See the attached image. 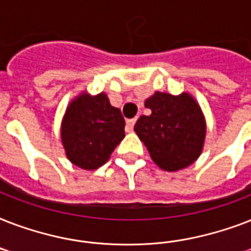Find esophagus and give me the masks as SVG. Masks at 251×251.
I'll use <instances>...</instances> for the list:
<instances>
[{
    "mask_svg": "<svg viewBox=\"0 0 251 251\" xmlns=\"http://www.w3.org/2000/svg\"><path fill=\"white\" fill-rule=\"evenodd\" d=\"M135 121H137V118H130V120L126 121V131H131L133 130L134 125H135Z\"/></svg>",
    "mask_w": 251,
    "mask_h": 251,
    "instance_id": "1",
    "label": "esophagus"
}]
</instances>
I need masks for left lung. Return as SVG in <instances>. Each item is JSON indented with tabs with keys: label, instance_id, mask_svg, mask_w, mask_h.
Returning a JSON list of instances; mask_svg holds the SVG:
<instances>
[{
	"label": "left lung",
	"instance_id": "8db88e82",
	"mask_svg": "<svg viewBox=\"0 0 251 251\" xmlns=\"http://www.w3.org/2000/svg\"><path fill=\"white\" fill-rule=\"evenodd\" d=\"M150 116H141L135 133L161 169L175 172L186 168L202 152L206 124L202 110L190 95L156 92L146 100Z\"/></svg>",
	"mask_w": 251,
	"mask_h": 251
}]
</instances>
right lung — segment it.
<instances>
[{
  "label": "right lung",
  "instance_id": "right-lung-1",
  "mask_svg": "<svg viewBox=\"0 0 251 251\" xmlns=\"http://www.w3.org/2000/svg\"><path fill=\"white\" fill-rule=\"evenodd\" d=\"M61 135L69 160L91 171L105 164L124 139L125 120L105 94L82 95L69 105Z\"/></svg>",
  "mask_w": 251,
  "mask_h": 251
}]
</instances>
